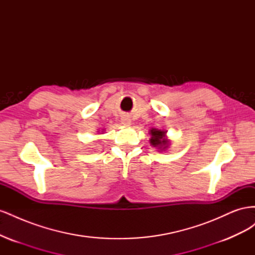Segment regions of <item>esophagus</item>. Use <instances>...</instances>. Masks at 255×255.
Returning <instances> with one entry per match:
<instances>
[{"mask_svg":"<svg viewBox=\"0 0 255 255\" xmlns=\"http://www.w3.org/2000/svg\"><path fill=\"white\" fill-rule=\"evenodd\" d=\"M121 125L123 127H129L130 126V119L128 117H122L121 118Z\"/></svg>","mask_w":255,"mask_h":255,"instance_id":"1","label":"esophagus"}]
</instances>
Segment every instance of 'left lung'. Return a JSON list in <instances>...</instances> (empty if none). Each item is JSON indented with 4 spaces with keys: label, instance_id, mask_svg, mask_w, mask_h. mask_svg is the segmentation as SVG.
Returning a JSON list of instances; mask_svg holds the SVG:
<instances>
[{
    "label": "left lung",
    "instance_id": "left-lung-1",
    "mask_svg": "<svg viewBox=\"0 0 255 255\" xmlns=\"http://www.w3.org/2000/svg\"><path fill=\"white\" fill-rule=\"evenodd\" d=\"M150 138V144L154 148H157L158 151H166L169 145H170V140L168 139L166 134L167 132L164 129H157V128H151L149 130Z\"/></svg>",
    "mask_w": 255,
    "mask_h": 255
}]
</instances>
